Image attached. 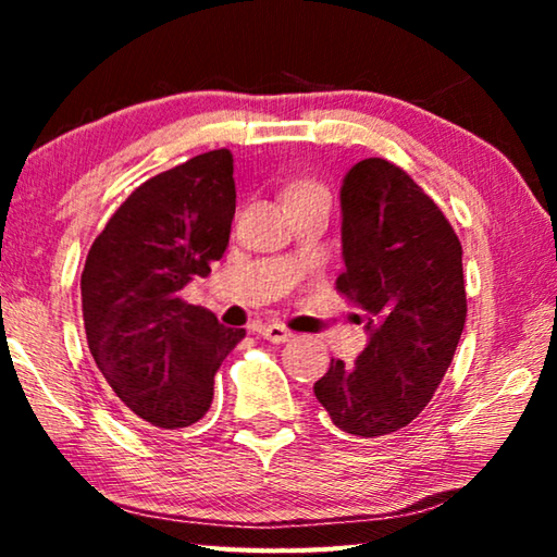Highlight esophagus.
I'll list each match as a JSON object with an SVG mask.
<instances>
[{
  "mask_svg": "<svg viewBox=\"0 0 557 557\" xmlns=\"http://www.w3.org/2000/svg\"><path fill=\"white\" fill-rule=\"evenodd\" d=\"M260 334L268 338L272 344H285L292 338V332L285 324H277V322H270V324H262L260 326Z\"/></svg>",
  "mask_w": 557,
  "mask_h": 557,
  "instance_id": "34e87169",
  "label": "esophagus"
}]
</instances>
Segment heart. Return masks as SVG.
<instances>
[{"instance_id": "b5f03b06", "label": "heart", "mask_w": 557, "mask_h": 557, "mask_svg": "<svg viewBox=\"0 0 557 557\" xmlns=\"http://www.w3.org/2000/svg\"><path fill=\"white\" fill-rule=\"evenodd\" d=\"M287 201H305V199H329V191L319 182H297L285 191Z\"/></svg>"}]
</instances>
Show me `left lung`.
<instances>
[{"label": "left lung", "mask_w": 557, "mask_h": 557, "mask_svg": "<svg viewBox=\"0 0 557 557\" xmlns=\"http://www.w3.org/2000/svg\"><path fill=\"white\" fill-rule=\"evenodd\" d=\"M342 250L336 289L363 312L369 344L354 363L332 358L314 395L346 435L383 437L425 410L455 358L461 243L408 172L371 157L344 176Z\"/></svg>", "instance_id": "obj_1"}]
</instances>
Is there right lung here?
<instances>
[{
    "mask_svg": "<svg viewBox=\"0 0 557 557\" xmlns=\"http://www.w3.org/2000/svg\"><path fill=\"white\" fill-rule=\"evenodd\" d=\"M233 213V154L213 149L137 186L86 258L90 354L125 408L159 430L209 412L213 375L245 336L182 299L188 282L223 258Z\"/></svg>",
    "mask_w": 557,
    "mask_h": 557,
    "instance_id": "1",
    "label": "right lung"
}]
</instances>
